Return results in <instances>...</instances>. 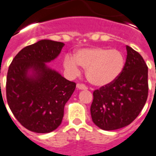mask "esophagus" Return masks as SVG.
<instances>
[{"mask_svg": "<svg viewBox=\"0 0 156 156\" xmlns=\"http://www.w3.org/2000/svg\"><path fill=\"white\" fill-rule=\"evenodd\" d=\"M77 88L79 90H87L88 88L83 84H77Z\"/></svg>", "mask_w": 156, "mask_h": 156, "instance_id": "obj_1", "label": "esophagus"}]
</instances>
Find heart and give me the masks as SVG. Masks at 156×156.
<instances>
[{
    "label": "heart",
    "mask_w": 156,
    "mask_h": 156,
    "mask_svg": "<svg viewBox=\"0 0 156 156\" xmlns=\"http://www.w3.org/2000/svg\"><path fill=\"white\" fill-rule=\"evenodd\" d=\"M124 65V53L107 48H82L75 51L74 57L66 55L63 58V68L69 76L78 75L80 66L86 69L88 82L100 88L114 83L123 72Z\"/></svg>",
    "instance_id": "1"
}]
</instances>
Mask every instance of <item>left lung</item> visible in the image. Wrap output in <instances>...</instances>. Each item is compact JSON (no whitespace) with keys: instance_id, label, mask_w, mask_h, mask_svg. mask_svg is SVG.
<instances>
[{"instance_id":"obj_1","label":"left lung","mask_w":156,"mask_h":156,"mask_svg":"<svg viewBox=\"0 0 156 156\" xmlns=\"http://www.w3.org/2000/svg\"><path fill=\"white\" fill-rule=\"evenodd\" d=\"M123 72L111 84L94 92L92 120L104 130L125 127L137 118L148 97V68L141 55L126 46Z\"/></svg>"}]
</instances>
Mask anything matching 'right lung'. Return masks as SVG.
<instances>
[{
  "label": "right lung",
  "mask_w": 156,
  "mask_h": 156,
  "mask_svg": "<svg viewBox=\"0 0 156 156\" xmlns=\"http://www.w3.org/2000/svg\"><path fill=\"white\" fill-rule=\"evenodd\" d=\"M63 46V42L48 39L38 41L22 49L9 67L7 103L16 119L30 131L43 134L55 130L75 90V83L48 65L58 58Z\"/></svg>",
  "instance_id": "right-lung-1"
}]
</instances>
